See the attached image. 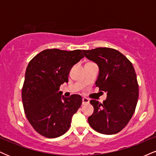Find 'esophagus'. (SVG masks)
<instances>
[{
    "label": "esophagus",
    "mask_w": 156,
    "mask_h": 156,
    "mask_svg": "<svg viewBox=\"0 0 156 156\" xmlns=\"http://www.w3.org/2000/svg\"><path fill=\"white\" fill-rule=\"evenodd\" d=\"M89 99L88 98H86V97H83L82 99V104L83 105H86V104H89Z\"/></svg>",
    "instance_id": "obj_1"
}]
</instances>
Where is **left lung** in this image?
<instances>
[{"label": "left lung", "mask_w": 156, "mask_h": 156, "mask_svg": "<svg viewBox=\"0 0 156 156\" xmlns=\"http://www.w3.org/2000/svg\"><path fill=\"white\" fill-rule=\"evenodd\" d=\"M96 62L99 73L96 86L107 92L103 103L91 99L94 110L88 119L94 130L104 134L121 132L132 119L139 97V85L132 62L118 50L99 47L83 50Z\"/></svg>", "instance_id": "left-lung-1"}]
</instances>
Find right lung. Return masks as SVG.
Returning <instances> with one entry per match:
<instances>
[{
    "instance_id": "1",
    "label": "right lung",
    "mask_w": 156,
    "mask_h": 156,
    "mask_svg": "<svg viewBox=\"0 0 156 156\" xmlns=\"http://www.w3.org/2000/svg\"><path fill=\"white\" fill-rule=\"evenodd\" d=\"M84 56L82 51L46 49L28 64L22 89L26 117L42 136L56 138L67 132L73 115L82 104L79 94L62 97V84L68 82L70 70Z\"/></svg>"
}]
</instances>
